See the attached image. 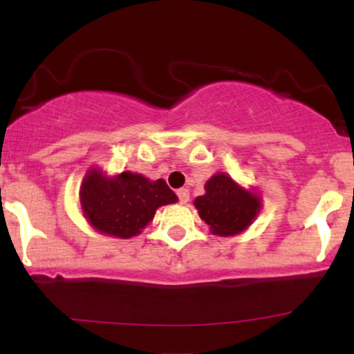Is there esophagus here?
I'll return each instance as SVG.
<instances>
[{"mask_svg": "<svg viewBox=\"0 0 354 354\" xmlns=\"http://www.w3.org/2000/svg\"><path fill=\"white\" fill-rule=\"evenodd\" d=\"M178 198H180L181 205H186V203H188V200H189V189H186V188L178 189Z\"/></svg>", "mask_w": 354, "mask_h": 354, "instance_id": "34e87169", "label": "esophagus"}]
</instances>
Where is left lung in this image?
I'll use <instances>...</instances> for the list:
<instances>
[{"mask_svg":"<svg viewBox=\"0 0 354 354\" xmlns=\"http://www.w3.org/2000/svg\"><path fill=\"white\" fill-rule=\"evenodd\" d=\"M193 205L211 233L225 238L250 228L263 208L258 191L243 188L226 173L211 176L205 185V194Z\"/></svg>","mask_w":354,"mask_h":354,"instance_id":"obj_1","label":"left lung"}]
</instances>
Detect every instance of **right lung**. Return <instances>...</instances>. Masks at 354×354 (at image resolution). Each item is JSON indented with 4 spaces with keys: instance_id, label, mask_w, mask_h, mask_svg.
<instances>
[{
    "instance_id": "1",
    "label": "right lung",
    "mask_w": 354,
    "mask_h": 354,
    "mask_svg": "<svg viewBox=\"0 0 354 354\" xmlns=\"http://www.w3.org/2000/svg\"><path fill=\"white\" fill-rule=\"evenodd\" d=\"M176 201L165 180L151 181L131 171L109 176L98 166L88 169L80 186V208L89 226L120 239L138 236L160 206Z\"/></svg>"
}]
</instances>
